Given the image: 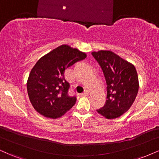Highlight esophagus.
Segmentation results:
<instances>
[{"label":"esophagus","instance_id":"34e87169","mask_svg":"<svg viewBox=\"0 0 159 159\" xmlns=\"http://www.w3.org/2000/svg\"><path fill=\"white\" fill-rule=\"evenodd\" d=\"M88 94H89V91H88V90H85L84 92L82 93H81V95L82 96H87Z\"/></svg>","mask_w":159,"mask_h":159}]
</instances>
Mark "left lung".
Wrapping results in <instances>:
<instances>
[{"label":"left lung","mask_w":159,"mask_h":159,"mask_svg":"<svg viewBox=\"0 0 159 159\" xmlns=\"http://www.w3.org/2000/svg\"><path fill=\"white\" fill-rule=\"evenodd\" d=\"M107 84V100L97 112L107 120L120 117L130 108L139 88L134 66L111 51L93 52Z\"/></svg>","instance_id":"left-lung-1"}]
</instances>
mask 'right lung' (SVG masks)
<instances>
[{
	"instance_id": "add662e5",
	"label": "right lung",
	"mask_w": 159,
	"mask_h": 159,
	"mask_svg": "<svg viewBox=\"0 0 159 159\" xmlns=\"http://www.w3.org/2000/svg\"><path fill=\"white\" fill-rule=\"evenodd\" d=\"M87 57L84 52L62 45L42 57L33 67L27 82L29 99L40 114L51 119L63 116L76 102L69 96L65 69Z\"/></svg>"
}]
</instances>
